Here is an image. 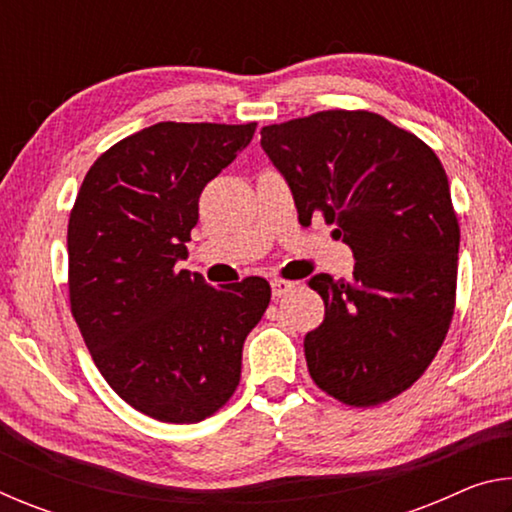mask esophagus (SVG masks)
Returning <instances> with one entry per match:
<instances>
[{"label":"esophagus","instance_id":"34e87169","mask_svg":"<svg viewBox=\"0 0 512 512\" xmlns=\"http://www.w3.org/2000/svg\"><path fill=\"white\" fill-rule=\"evenodd\" d=\"M298 284L296 282H289V280H273L271 282V291H273V298H284L289 296V293L296 289Z\"/></svg>","mask_w":512,"mask_h":512}]
</instances>
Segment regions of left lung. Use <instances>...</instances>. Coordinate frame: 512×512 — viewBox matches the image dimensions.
Listing matches in <instances>:
<instances>
[{"label":"left lung","mask_w":512,"mask_h":512,"mask_svg":"<svg viewBox=\"0 0 512 512\" xmlns=\"http://www.w3.org/2000/svg\"><path fill=\"white\" fill-rule=\"evenodd\" d=\"M262 149L300 223L323 214L357 259L350 280H309L325 302V320L305 336L311 379L350 406L393 400L429 368L454 316L461 230L443 164L368 110L264 126Z\"/></svg>","instance_id":"left-lung-1"}]
</instances>
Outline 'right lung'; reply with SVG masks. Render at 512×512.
I'll list each match as a JSON object with an SVG mask.
<instances>
[{
	"label": "right lung",
	"instance_id": "1",
	"mask_svg": "<svg viewBox=\"0 0 512 512\" xmlns=\"http://www.w3.org/2000/svg\"><path fill=\"white\" fill-rule=\"evenodd\" d=\"M255 128L160 121L124 137L85 173L69 214L72 316L112 391L160 422H201L230 400L271 302L262 277L214 289L176 266L205 185Z\"/></svg>",
	"mask_w": 512,
	"mask_h": 512
}]
</instances>
